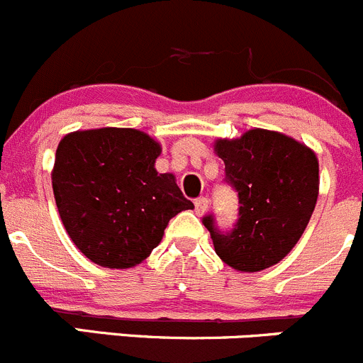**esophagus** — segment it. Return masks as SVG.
Masks as SVG:
<instances>
[{"instance_id": "obj_1", "label": "esophagus", "mask_w": 363, "mask_h": 363, "mask_svg": "<svg viewBox=\"0 0 363 363\" xmlns=\"http://www.w3.org/2000/svg\"><path fill=\"white\" fill-rule=\"evenodd\" d=\"M207 207H209V200L203 199V196H202V199H196L195 200V213L199 214V216H200V214L206 213Z\"/></svg>"}]
</instances>
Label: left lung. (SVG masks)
<instances>
[{"instance_id": "1", "label": "left lung", "mask_w": 363, "mask_h": 363, "mask_svg": "<svg viewBox=\"0 0 363 363\" xmlns=\"http://www.w3.org/2000/svg\"><path fill=\"white\" fill-rule=\"evenodd\" d=\"M225 181L238 191L239 218L230 232L203 218L218 257L234 269L255 273L275 266L300 241L319 195L314 150L291 136L250 129L241 138L216 140Z\"/></svg>"}]
</instances>
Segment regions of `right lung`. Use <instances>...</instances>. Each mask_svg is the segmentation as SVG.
<instances>
[{
	"instance_id": "obj_1",
	"label": "right lung",
	"mask_w": 363,
	"mask_h": 363,
	"mask_svg": "<svg viewBox=\"0 0 363 363\" xmlns=\"http://www.w3.org/2000/svg\"><path fill=\"white\" fill-rule=\"evenodd\" d=\"M161 145L138 129L76 131L58 143L52 193L67 234L84 257L125 269L145 260L168 221L193 209L174 174L154 168Z\"/></svg>"
}]
</instances>
